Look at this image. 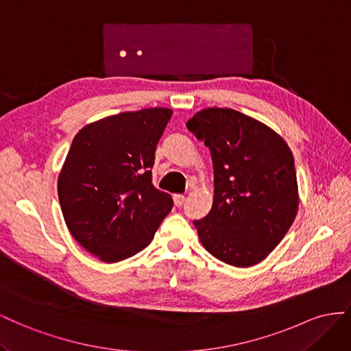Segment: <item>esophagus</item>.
Segmentation results:
<instances>
[{
    "label": "esophagus",
    "instance_id": "34e87169",
    "mask_svg": "<svg viewBox=\"0 0 351 351\" xmlns=\"http://www.w3.org/2000/svg\"><path fill=\"white\" fill-rule=\"evenodd\" d=\"M173 202H175V206L176 207H181L185 202V195L184 194H175L173 195Z\"/></svg>",
    "mask_w": 351,
    "mask_h": 351
}]
</instances>
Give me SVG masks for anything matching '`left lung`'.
<instances>
[{"mask_svg": "<svg viewBox=\"0 0 351 351\" xmlns=\"http://www.w3.org/2000/svg\"><path fill=\"white\" fill-rule=\"evenodd\" d=\"M186 128L210 148L215 172L212 210L194 220L199 241L223 263H260L298 210L291 149L274 129L232 108H204Z\"/></svg>", "mask_w": 351, "mask_h": 351, "instance_id": "1", "label": "left lung"}]
</instances>
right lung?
Masks as SVG:
<instances>
[{
    "label": "right lung",
    "mask_w": 351,
    "mask_h": 351,
    "mask_svg": "<svg viewBox=\"0 0 351 351\" xmlns=\"http://www.w3.org/2000/svg\"><path fill=\"white\" fill-rule=\"evenodd\" d=\"M170 117L165 107L108 116L84 126L70 145L57 182L64 222L106 263L144 250L173 207L152 175Z\"/></svg>",
    "instance_id": "1"
}]
</instances>
